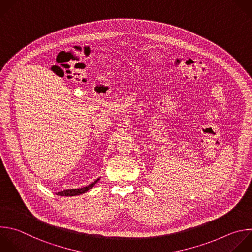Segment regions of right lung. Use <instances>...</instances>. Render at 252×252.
Returning <instances> with one entry per match:
<instances>
[{"label": "right lung", "instance_id": "right-lung-1", "mask_svg": "<svg viewBox=\"0 0 252 252\" xmlns=\"http://www.w3.org/2000/svg\"><path fill=\"white\" fill-rule=\"evenodd\" d=\"M100 180V178H98L97 180H95L93 183L89 184L86 187H83V188H78V189H71V190H64L61 192L56 193L57 196H65V197H72V196H78V195H82L84 193L88 192L90 189H92V187Z\"/></svg>", "mask_w": 252, "mask_h": 252}]
</instances>
